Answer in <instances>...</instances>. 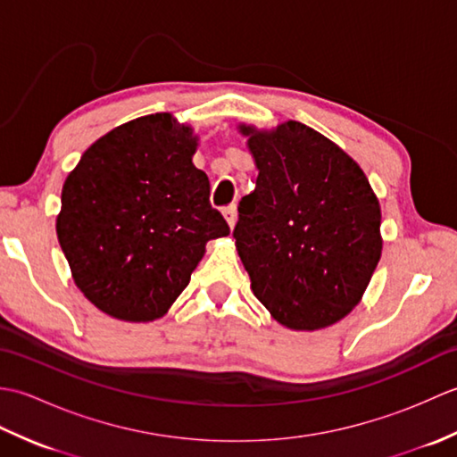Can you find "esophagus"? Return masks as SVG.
<instances>
[{"instance_id":"1","label":"esophagus","mask_w":457,"mask_h":457,"mask_svg":"<svg viewBox=\"0 0 457 457\" xmlns=\"http://www.w3.org/2000/svg\"><path fill=\"white\" fill-rule=\"evenodd\" d=\"M223 216H226L229 228L234 229L236 223H237V208H236V204H231V206H228L226 210H223Z\"/></svg>"}]
</instances>
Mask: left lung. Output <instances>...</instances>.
<instances>
[{
	"mask_svg": "<svg viewBox=\"0 0 457 457\" xmlns=\"http://www.w3.org/2000/svg\"><path fill=\"white\" fill-rule=\"evenodd\" d=\"M259 170L241 198L236 247L278 324L314 332L361 303L383 251L381 206L361 167L308 125L239 123Z\"/></svg>",
	"mask_w": 457,
	"mask_h": 457,
	"instance_id": "1",
	"label": "left lung"
}]
</instances>
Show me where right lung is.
<instances>
[{
  "label": "right lung",
  "mask_w": 457,
  "mask_h": 457,
  "mask_svg": "<svg viewBox=\"0 0 457 457\" xmlns=\"http://www.w3.org/2000/svg\"><path fill=\"white\" fill-rule=\"evenodd\" d=\"M198 135L172 113L90 145L62 187L56 236L76 287L104 314L153 322L187 288L210 239L229 236L194 167Z\"/></svg>",
  "instance_id": "obj_1"
}]
</instances>
